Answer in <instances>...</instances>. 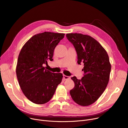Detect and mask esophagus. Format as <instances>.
<instances>
[{"label": "esophagus", "mask_w": 128, "mask_h": 128, "mask_svg": "<svg viewBox=\"0 0 128 128\" xmlns=\"http://www.w3.org/2000/svg\"><path fill=\"white\" fill-rule=\"evenodd\" d=\"M63 79H64V80H67V79H70V77H69V76H66V75H63Z\"/></svg>", "instance_id": "1"}]
</instances>
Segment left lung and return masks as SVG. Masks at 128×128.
<instances>
[{
  "mask_svg": "<svg viewBox=\"0 0 128 128\" xmlns=\"http://www.w3.org/2000/svg\"><path fill=\"white\" fill-rule=\"evenodd\" d=\"M66 37L74 46L77 63L84 64V76L81 79L71 78L75 86L70 94L75 103L89 106L102 94L109 82L111 65L108 54L96 39L82 34H67Z\"/></svg>",
  "mask_w": 128,
  "mask_h": 128,
  "instance_id": "left-lung-1",
  "label": "left lung"
}]
</instances>
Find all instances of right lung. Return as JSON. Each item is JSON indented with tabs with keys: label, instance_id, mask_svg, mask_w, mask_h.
Here are the masks:
<instances>
[{
	"label": "right lung",
	"instance_id": "right-lung-1",
	"mask_svg": "<svg viewBox=\"0 0 128 128\" xmlns=\"http://www.w3.org/2000/svg\"><path fill=\"white\" fill-rule=\"evenodd\" d=\"M65 34L44 32L32 36L20 52L16 76L24 94L31 102L43 104L49 102L61 82V73L46 70L44 64L52 61L54 50Z\"/></svg>",
	"mask_w": 128,
	"mask_h": 128
}]
</instances>
